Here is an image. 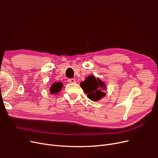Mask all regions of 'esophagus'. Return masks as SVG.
Wrapping results in <instances>:
<instances>
[{
    "instance_id": "34e87169",
    "label": "esophagus",
    "mask_w": 158,
    "mask_h": 158,
    "mask_svg": "<svg viewBox=\"0 0 158 158\" xmlns=\"http://www.w3.org/2000/svg\"><path fill=\"white\" fill-rule=\"evenodd\" d=\"M68 82L69 83H75L76 82V80L74 78H69L68 80Z\"/></svg>"
}]
</instances>
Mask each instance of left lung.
<instances>
[{
	"mask_svg": "<svg viewBox=\"0 0 158 158\" xmlns=\"http://www.w3.org/2000/svg\"><path fill=\"white\" fill-rule=\"evenodd\" d=\"M80 86L88 94V98L92 101H98L106 95L104 92L106 90V84L99 78H95L94 76H89L80 83Z\"/></svg>",
	"mask_w": 158,
	"mask_h": 158,
	"instance_id": "obj_1",
	"label": "left lung"
}]
</instances>
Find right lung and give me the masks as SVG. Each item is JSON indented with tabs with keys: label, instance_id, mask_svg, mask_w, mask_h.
Wrapping results in <instances>:
<instances>
[{
	"label": "right lung",
	"instance_id": "add662e5",
	"mask_svg": "<svg viewBox=\"0 0 158 158\" xmlns=\"http://www.w3.org/2000/svg\"><path fill=\"white\" fill-rule=\"evenodd\" d=\"M62 87H63V84L61 82H55L50 88L51 94H54L59 92V91H60Z\"/></svg>",
	"mask_w": 158,
	"mask_h": 158
}]
</instances>
